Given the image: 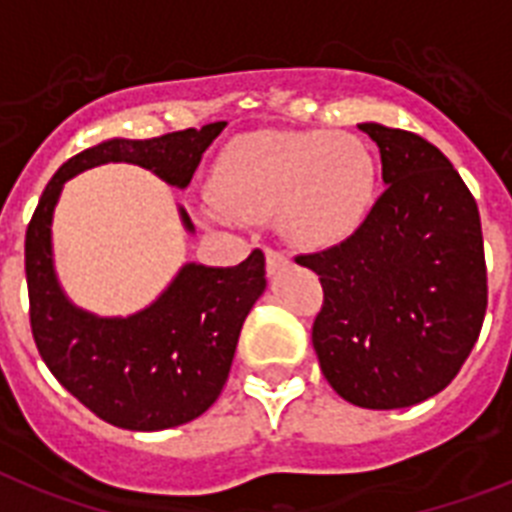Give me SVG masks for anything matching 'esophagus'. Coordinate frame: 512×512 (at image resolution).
Here are the masks:
<instances>
[{"label":"esophagus","instance_id":"esophagus-1","mask_svg":"<svg viewBox=\"0 0 512 512\" xmlns=\"http://www.w3.org/2000/svg\"><path fill=\"white\" fill-rule=\"evenodd\" d=\"M265 265H268V273L273 276V273H278V270L289 265V257H283L276 249H265Z\"/></svg>","mask_w":512,"mask_h":512}]
</instances>
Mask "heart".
Instances as JSON below:
<instances>
[{"instance_id": "b5f03b06", "label": "heart", "mask_w": 512, "mask_h": 512, "mask_svg": "<svg viewBox=\"0 0 512 512\" xmlns=\"http://www.w3.org/2000/svg\"><path fill=\"white\" fill-rule=\"evenodd\" d=\"M377 190V163L346 132H257L236 140L216 174L229 216L263 221L304 252H325L362 229Z\"/></svg>"}]
</instances>
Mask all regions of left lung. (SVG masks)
Here are the masks:
<instances>
[{
    "label": "left lung",
    "mask_w": 512,
    "mask_h": 512,
    "mask_svg": "<svg viewBox=\"0 0 512 512\" xmlns=\"http://www.w3.org/2000/svg\"><path fill=\"white\" fill-rule=\"evenodd\" d=\"M388 190L346 242L296 263L315 270L312 346L330 388L362 409H406L448 388L487 312L479 208L424 137L359 124Z\"/></svg>",
    "instance_id": "obj_1"
}]
</instances>
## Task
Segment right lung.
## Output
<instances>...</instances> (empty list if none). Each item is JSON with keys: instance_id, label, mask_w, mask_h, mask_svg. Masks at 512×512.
<instances>
[{"instance_id": "obj_1", "label": "right lung", "mask_w": 512, "mask_h": 512, "mask_svg": "<svg viewBox=\"0 0 512 512\" xmlns=\"http://www.w3.org/2000/svg\"><path fill=\"white\" fill-rule=\"evenodd\" d=\"M226 122L150 140L114 137L62 163L25 231L30 330L51 375L98 419L132 432L179 427L216 403L239 333L265 291V255L234 268L187 263L156 302L130 317H98L64 296L54 270L51 218L62 187L101 163H137L184 190ZM184 229L195 231L179 208Z\"/></svg>"}]
</instances>
